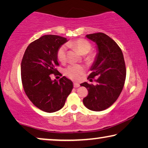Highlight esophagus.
Returning <instances> with one entry per match:
<instances>
[{
    "label": "esophagus",
    "instance_id": "obj_1",
    "mask_svg": "<svg viewBox=\"0 0 148 148\" xmlns=\"http://www.w3.org/2000/svg\"><path fill=\"white\" fill-rule=\"evenodd\" d=\"M79 86H80V85H79V84H78V83H73L74 88H79Z\"/></svg>",
    "mask_w": 148,
    "mask_h": 148
}]
</instances>
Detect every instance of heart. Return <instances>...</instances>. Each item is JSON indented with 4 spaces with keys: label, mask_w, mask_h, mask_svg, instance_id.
<instances>
[{
    "label": "heart",
    "mask_w": 148,
    "mask_h": 148,
    "mask_svg": "<svg viewBox=\"0 0 148 148\" xmlns=\"http://www.w3.org/2000/svg\"><path fill=\"white\" fill-rule=\"evenodd\" d=\"M68 45L71 47H73L78 50L82 54H86L90 52L92 49V45L86 39L79 38V39L73 40L70 42ZM66 46H61L58 48L57 51V58L60 62H63L66 60ZM87 59L88 60H92L93 56L92 54H89L87 56ZM84 72V66L80 64H71L68 66L64 69V74L69 78L73 80H79L81 77V75Z\"/></svg>",
    "instance_id": "obj_1"
}]
</instances>
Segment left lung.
I'll return each mask as SVG.
<instances>
[{
	"instance_id": "8db88e82",
	"label": "left lung",
	"mask_w": 148,
	"mask_h": 148,
	"mask_svg": "<svg viewBox=\"0 0 148 148\" xmlns=\"http://www.w3.org/2000/svg\"><path fill=\"white\" fill-rule=\"evenodd\" d=\"M86 37L96 42L98 50L88 79L99 77L95 79L96 86L87 82L81 84L88 91L83 102L91 110L102 111L114 104L122 92L126 78L125 62L122 50L108 36L99 32Z\"/></svg>"
}]
</instances>
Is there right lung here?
I'll return each mask as SVG.
<instances>
[{
    "label": "right lung",
    "instance_id": "obj_1",
    "mask_svg": "<svg viewBox=\"0 0 148 148\" xmlns=\"http://www.w3.org/2000/svg\"><path fill=\"white\" fill-rule=\"evenodd\" d=\"M67 41L66 38L45 35L29 44L21 64L23 90L29 100L42 111L54 112L64 106L73 89V82L63 76L51 80L50 75L60 73L57 51Z\"/></svg>",
    "mask_w": 148,
    "mask_h": 148
}]
</instances>
